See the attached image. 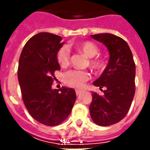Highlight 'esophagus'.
<instances>
[{
  "label": "esophagus",
  "mask_w": 150,
  "mask_h": 150,
  "mask_svg": "<svg viewBox=\"0 0 150 150\" xmlns=\"http://www.w3.org/2000/svg\"><path fill=\"white\" fill-rule=\"evenodd\" d=\"M81 93H82V90L76 89V94H77V95H79V94H80Z\"/></svg>",
  "instance_id": "esophagus-1"
}]
</instances>
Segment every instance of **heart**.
<instances>
[{
	"mask_svg": "<svg viewBox=\"0 0 150 150\" xmlns=\"http://www.w3.org/2000/svg\"><path fill=\"white\" fill-rule=\"evenodd\" d=\"M78 48L88 57H93L98 53V47L91 42H83L80 43L78 46ZM57 61L62 67H66L69 64L70 49L67 45L61 47L58 49L57 52ZM90 65L94 69L100 70L103 68L104 62L99 58H93L90 61ZM89 78V72L82 70H71L64 74L65 83L73 88H82Z\"/></svg>",
	"mask_w": 150,
	"mask_h": 150,
	"instance_id": "b5f03b06",
	"label": "heart"
}]
</instances>
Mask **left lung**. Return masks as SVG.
<instances>
[{
  "label": "left lung",
  "instance_id": "1",
  "mask_svg": "<svg viewBox=\"0 0 150 150\" xmlns=\"http://www.w3.org/2000/svg\"><path fill=\"white\" fill-rule=\"evenodd\" d=\"M106 46L109 61L106 68L93 85L103 87V95L93 93L90 116L99 126L117 124L126 116L135 93V63L128 43L110 33L91 35Z\"/></svg>",
  "mask_w": 150,
  "mask_h": 150
}]
</instances>
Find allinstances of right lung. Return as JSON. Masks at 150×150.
Returning a JSON list of instances; mask_svg holds the SVG:
<instances>
[{"label":"right lung","instance_id":"right-lung-1","mask_svg":"<svg viewBox=\"0 0 150 150\" xmlns=\"http://www.w3.org/2000/svg\"><path fill=\"white\" fill-rule=\"evenodd\" d=\"M49 32H40L30 38L21 53L18 81L28 112L41 124L56 126L62 123L76 101L73 88L52 89L54 72L60 70L57 52L64 42Z\"/></svg>","mask_w":150,"mask_h":150}]
</instances>
